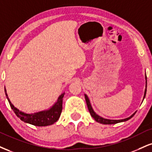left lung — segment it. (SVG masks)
<instances>
[{"label": "left lung", "instance_id": "left-lung-1", "mask_svg": "<svg viewBox=\"0 0 152 152\" xmlns=\"http://www.w3.org/2000/svg\"><path fill=\"white\" fill-rule=\"evenodd\" d=\"M145 79H146V88H145V91H144V95L143 99H144V98H145L146 93H147V76H146V74H145ZM85 98H86V101L88 108V110H89V112H90V114H91V115L92 116V118H94L96 122H99V123H101V124H104V125H113V124L119 123V122H125V121H127V120H129V119H131L132 118V117L134 115L135 113H136V112H135L133 113L131 116H129V118H127L125 119H122V120H109V119L103 118H102V117H100V115H98V114H96V113L94 112V109H93L92 106H91V102H90V100H89L88 97L87 95H86V94H85Z\"/></svg>", "mask_w": 152, "mask_h": 152}]
</instances>
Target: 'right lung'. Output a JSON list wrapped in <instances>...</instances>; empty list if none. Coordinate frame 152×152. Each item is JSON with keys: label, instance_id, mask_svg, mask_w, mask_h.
<instances>
[{"label": "right lung", "instance_id": "right-lung-1", "mask_svg": "<svg viewBox=\"0 0 152 152\" xmlns=\"http://www.w3.org/2000/svg\"><path fill=\"white\" fill-rule=\"evenodd\" d=\"M5 92L7 99H8L13 112L24 122H26V123L30 124V125L34 126H38V127H44V126L52 125L54 122L57 121L58 118H59L62 111V102H63V98L65 93H63L58 96L57 101L49 109L46 110L40 111V112L32 113V114H27V113L20 111L19 110L16 108L12 105L10 99L8 98L5 88Z\"/></svg>", "mask_w": 152, "mask_h": 152}]
</instances>
